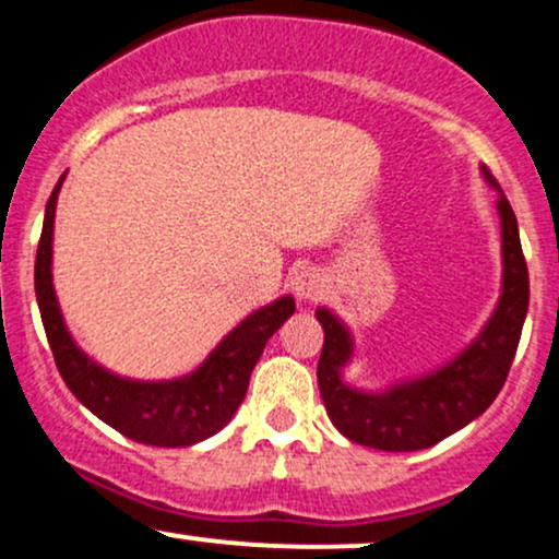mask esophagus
<instances>
[{
    "label": "esophagus",
    "mask_w": 559,
    "mask_h": 559,
    "mask_svg": "<svg viewBox=\"0 0 559 559\" xmlns=\"http://www.w3.org/2000/svg\"><path fill=\"white\" fill-rule=\"evenodd\" d=\"M292 292H294V297H297L299 301H305V305H310V301L323 299V294H325V278L316 271V267H305V271L294 273V278H292Z\"/></svg>",
    "instance_id": "34e87169"
}]
</instances>
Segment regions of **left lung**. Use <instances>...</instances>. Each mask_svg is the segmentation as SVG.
Instances as JSON below:
<instances>
[{"label":"left lung","mask_w":559,"mask_h":559,"mask_svg":"<svg viewBox=\"0 0 559 559\" xmlns=\"http://www.w3.org/2000/svg\"><path fill=\"white\" fill-rule=\"evenodd\" d=\"M480 176L499 194L502 286L484 329L452 360L383 389H362L344 376L357 357L355 333L329 307L316 310L325 333L318 362L320 396L338 433L355 444L381 452L428 449L484 415L504 386L528 312V267L510 202L484 165Z\"/></svg>","instance_id":"1"}]
</instances>
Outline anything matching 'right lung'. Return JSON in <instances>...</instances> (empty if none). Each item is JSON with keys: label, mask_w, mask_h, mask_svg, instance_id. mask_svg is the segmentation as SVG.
Here are the masks:
<instances>
[{"label": "right lung", "mask_w": 559, "mask_h": 559, "mask_svg": "<svg viewBox=\"0 0 559 559\" xmlns=\"http://www.w3.org/2000/svg\"><path fill=\"white\" fill-rule=\"evenodd\" d=\"M62 181L55 186L44 213L36 252V301L62 381L75 400L102 423L150 447H191L226 428L247 396L249 376L267 338L294 316V297L273 299L234 325L191 373L163 381H141L112 373L81 349L62 318L52 284L55 213Z\"/></svg>", "instance_id": "obj_1"}]
</instances>
